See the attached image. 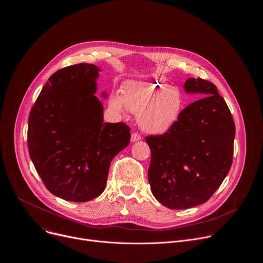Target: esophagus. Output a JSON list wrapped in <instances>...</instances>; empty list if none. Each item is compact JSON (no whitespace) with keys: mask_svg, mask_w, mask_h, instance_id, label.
Masks as SVG:
<instances>
[{"mask_svg":"<svg viewBox=\"0 0 263 263\" xmlns=\"http://www.w3.org/2000/svg\"><path fill=\"white\" fill-rule=\"evenodd\" d=\"M141 139V136L138 134V133H136V132H133L132 134H131V141H138V140H140Z\"/></svg>","mask_w":263,"mask_h":263,"instance_id":"1","label":"esophagus"}]
</instances>
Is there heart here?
<instances>
[{
    "label": "heart",
    "instance_id": "heart-1",
    "mask_svg": "<svg viewBox=\"0 0 263 263\" xmlns=\"http://www.w3.org/2000/svg\"><path fill=\"white\" fill-rule=\"evenodd\" d=\"M124 102L133 114H138L140 128L151 134L167 132L179 120L183 109L181 92L159 81L132 84L123 91ZM111 104L123 109L124 103L120 95H116Z\"/></svg>",
    "mask_w": 263,
    "mask_h": 263
}]
</instances>
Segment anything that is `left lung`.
<instances>
[{"instance_id":"8db88e82","label":"left lung","mask_w":263,"mask_h":263,"mask_svg":"<svg viewBox=\"0 0 263 263\" xmlns=\"http://www.w3.org/2000/svg\"><path fill=\"white\" fill-rule=\"evenodd\" d=\"M186 92L204 98L186 106L162 135H148L147 178L153 196L165 207L186 209L207 202L228 175L233 159L235 124L216 86L191 78Z\"/></svg>"}]
</instances>
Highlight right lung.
I'll use <instances>...</instances> for the list:
<instances>
[{"label":"right lung","mask_w":263,"mask_h":263,"mask_svg":"<svg viewBox=\"0 0 263 263\" xmlns=\"http://www.w3.org/2000/svg\"><path fill=\"white\" fill-rule=\"evenodd\" d=\"M99 70L88 63L57 70L29 116L31 160L48 191L66 201L99 197L111 160L130 142L125 123H104L103 105L95 96Z\"/></svg>","instance_id":"right-lung-1"}]
</instances>
